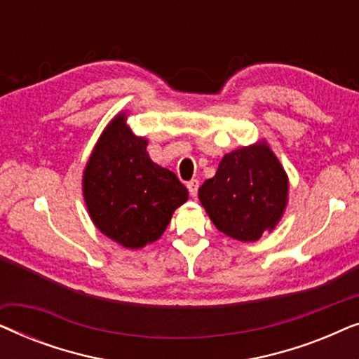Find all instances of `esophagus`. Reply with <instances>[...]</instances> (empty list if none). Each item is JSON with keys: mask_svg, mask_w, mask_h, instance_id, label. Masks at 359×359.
I'll return each mask as SVG.
<instances>
[{"mask_svg": "<svg viewBox=\"0 0 359 359\" xmlns=\"http://www.w3.org/2000/svg\"><path fill=\"white\" fill-rule=\"evenodd\" d=\"M188 189H189V194L196 198L198 196V189H199V181L198 180H191L188 183Z\"/></svg>", "mask_w": 359, "mask_h": 359, "instance_id": "34e87169", "label": "esophagus"}]
</instances>
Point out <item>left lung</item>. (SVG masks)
<instances>
[{
    "label": "left lung",
    "mask_w": 359,
    "mask_h": 359,
    "mask_svg": "<svg viewBox=\"0 0 359 359\" xmlns=\"http://www.w3.org/2000/svg\"><path fill=\"white\" fill-rule=\"evenodd\" d=\"M198 196L220 232L240 242H257L283 219L289 178L268 142L258 140L225 154Z\"/></svg>",
    "instance_id": "8db88e82"
}]
</instances>
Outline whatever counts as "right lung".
I'll use <instances>...</instances> for the list:
<instances>
[{"mask_svg":"<svg viewBox=\"0 0 359 359\" xmlns=\"http://www.w3.org/2000/svg\"><path fill=\"white\" fill-rule=\"evenodd\" d=\"M147 145L122 111L104 127L83 170V198L93 224L129 250L156 242L188 201L184 184L151 161Z\"/></svg>","mask_w":359,"mask_h":359,"instance_id":"right-lung-1","label":"right lung"}]
</instances>
